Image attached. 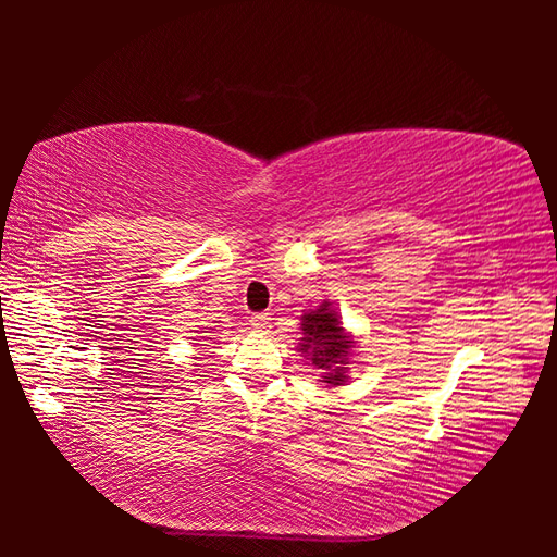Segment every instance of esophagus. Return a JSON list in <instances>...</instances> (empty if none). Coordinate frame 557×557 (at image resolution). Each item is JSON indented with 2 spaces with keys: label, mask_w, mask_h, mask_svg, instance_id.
Returning a JSON list of instances; mask_svg holds the SVG:
<instances>
[{
  "label": "esophagus",
  "mask_w": 557,
  "mask_h": 557,
  "mask_svg": "<svg viewBox=\"0 0 557 557\" xmlns=\"http://www.w3.org/2000/svg\"><path fill=\"white\" fill-rule=\"evenodd\" d=\"M251 325L256 330H260V333H265V330L270 327V315L268 313H253L251 315Z\"/></svg>",
  "instance_id": "esophagus-1"
}]
</instances>
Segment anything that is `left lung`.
Listing matches in <instances>:
<instances>
[{"mask_svg": "<svg viewBox=\"0 0 557 557\" xmlns=\"http://www.w3.org/2000/svg\"><path fill=\"white\" fill-rule=\"evenodd\" d=\"M301 351L323 371V383L342 385L347 381V359L351 351V337L339 323V315L321 304L315 311L301 315Z\"/></svg>", "mask_w": 557, "mask_h": 557, "instance_id": "1", "label": "left lung"}]
</instances>
